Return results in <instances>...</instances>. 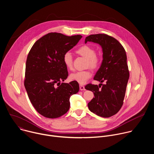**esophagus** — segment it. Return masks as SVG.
I'll return each mask as SVG.
<instances>
[{
  "instance_id": "obj_1",
  "label": "esophagus",
  "mask_w": 154,
  "mask_h": 154,
  "mask_svg": "<svg viewBox=\"0 0 154 154\" xmlns=\"http://www.w3.org/2000/svg\"><path fill=\"white\" fill-rule=\"evenodd\" d=\"M80 90L81 91H85V86L82 85H80Z\"/></svg>"
}]
</instances>
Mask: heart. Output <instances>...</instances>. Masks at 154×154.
I'll use <instances>...</instances> for the list:
<instances>
[{"label": "heart", "instance_id": "1", "mask_svg": "<svg viewBox=\"0 0 154 154\" xmlns=\"http://www.w3.org/2000/svg\"><path fill=\"white\" fill-rule=\"evenodd\" d=\"M76 52L86 59L87 66L96 69L100 66L101 59L99 56L96 55V51L93 47L84 45L80 47L76 51ZM63 62L65 67L68 69H72L73 66V58L72 54L70 52H66L64 54L63 56ZM91 75V71L88 69L71 73L69 75V79L80 84H84L90 79Z\"/></svg>", "mask_w": 154, "mask_h": 154}]
</instances>
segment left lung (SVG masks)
Segmentation results:
<instances>
[{
  "label": "left lung",
  "instance_id": "1",
  "mask_svg": "<svg viewBox=\"0 0 154 154\" xmlns=\"http://www.w3.org/2000/svg\"><path fill=\"white\" fill-rule=\"evenodd\" d=\"M98 44L102 49V61L94 79L105 84H88L85 89L93 92L94 97L88 103L90 110L103 118L116 114L121 109L129 78L125 51L115 38L105 34L91 35L85 43Z\"/></svg>",
  "mask_w": 154,
  "mask_h": 154
}]
</instances>
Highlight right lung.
<instances>
[{
  "mask_svg": "<svg viewBox=\"0 0 154 154\" xmlns=\"http://www.w3.org/2000/svg\"><path fill=\"white\" fill-rule=\"evenodd\" d=\"M82 38L50 33L37 40L28 54L24 86L32 104L43 116L53 119L64 115L71 96L79 91L76 82H61L68 76L63 56Z\"/></svg>",
  "mask_w": 154,
  "mask_h": 154,
  "instance_id": "add662e5",
  "label": "right lung"
}]
</instances>
